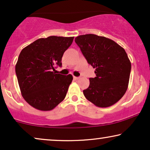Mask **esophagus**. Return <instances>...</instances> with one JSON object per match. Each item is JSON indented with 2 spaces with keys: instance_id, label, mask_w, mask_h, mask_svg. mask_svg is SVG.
I'll return each instance as SVG.
<instances>
[{
  "instance_id": "34e87169",
  "label": "esophagus",
  "mask_w": 150,
  "mask_h": 150,
  "mask_svg": "<svg viewBox=\"0 0 150 150\" xmlns=\"http://www.w3.org/2000/svg\"><path fill=\"white\" fill-rule=\"evenodd\" d=\"M74 79L75 80H79V79H81V78H80V77H76V76H74Z\"/></svg>"
}]
</instances>
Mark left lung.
<instances>
[{"label":"left lung","mask_w":150,"mask_h":150,"mask_svg":"<svg viewBox=\"0 0 150 150\" xmlns=\"http://www.w3.org/2000/svg\"><path fill=\"white\" fill-rule=\"evenodd\" d=\"M75 42L89 64L96 68L95 78L83 90L87 99L98 107L113 105L128 89L131 63L126 51L113 40L94 34L79 35Z\"/></svg>","instance_id":"1"}]
</instances>
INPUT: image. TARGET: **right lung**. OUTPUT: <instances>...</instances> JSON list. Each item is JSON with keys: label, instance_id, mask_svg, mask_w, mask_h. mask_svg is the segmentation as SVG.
Masks as SVG:
<instances>
[{"label": "right lung", "instance_id": "1", "mask_svg": "<svg viewBox=\"0 0 150 150\" xmlns=\"http://www.w3.org/2000/svg\"><path fill=\"white\" fill-rule=\"evenodd\" d=\"M74 37L40 38L23 48L16 65V73L22 97L40 110H51L64 100L73 80L71 74H56L61 67L65 51Z\"/></svg>", "mask_w": 150, "mask_h": 150}]
</instances>
